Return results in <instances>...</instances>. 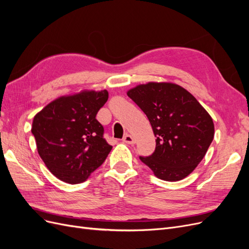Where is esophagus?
Wrapping results in <instances>:
<instances>
[{"mask_svg": "<svg viewBox=\"0 0 249 249\" xmlns=\"http://www.w3.org/2000/svg\"><path fill=\"white\" fill-rule=\"evenodd\" d=\"M123 141L124 142V143H126V144H134L135 142H136V140H135L131 135H129V134H126L125 136L123 138Z\"/></svg>", "mask_w": 249, "mask_h": 249, "instance_id": "34e87169", "label": "esophagus"}]
</instances>
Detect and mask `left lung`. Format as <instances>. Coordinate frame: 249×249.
I'll return each instance as SVG.
<instances>
[{
  "instance_id": "8db88e82",
  "label": "left lung",
  "mask_w": 249,
  "mask_h": 249,
  "mask_svg": "<svg viewBox=\"0 0 249 249\" xmlns=\"http://www.w3.org/2000/svg\"><path fill=\"white\" fill-rule=\"evenodd\" d=\"M127 96L145 113L156 139L155 152L139 157L163 180L188 177L205 157L214 138V124L197 100L173 83L149 82L130 89Z\"/></svg>"
}]
</instances>
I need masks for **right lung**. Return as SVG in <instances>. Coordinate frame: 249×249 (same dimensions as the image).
Segmentation results:
<instances>
[{
  "instance_id": "add662e5",
  "label": "right lung",
  "mask_w": 249,
  "mask_h": 249,
  "mask_svg": "<svg viewBox=\"0 0 249 249\" xmlns=\"http://www.w3.org/2000/svg\"><path fill=\"white\" fill-rule=\"evenodd\" d=\"M108 96L107 90H83L58 97L34 116L37 152L57 178L83 183L106 160L112 146L95 116Z\"/></svg>"
}]
</instances>
